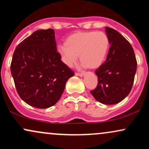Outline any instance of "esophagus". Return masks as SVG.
Returning <instances> with one entry per match:
<instances>
[{
  "label": "esophagus",
  "mask_w": 149,
  "mask_h": 149,
  "mask_svg": "<svg viewBox=\"0 0 149 149\" xmlns=\"http://www.w3.org/2000/svg\"><path fill=\"white\" fill-rule=\"evenodd\" d=\"M76 76H80V77H83V76H84V73H76Z\"/></svg>",
  "instance_id": "obj_1"
}]
</instances>
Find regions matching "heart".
<instances>
[{"mask_svg":"<svg viewBox=\"0 0 149 149\" xmlns=\"http://www.w3.org/2000/svg\"><path fill=\"white\" fill-rule=\"evenodd\" d=\"M109 47V38L104 32H78L68 38L66 44L58 46L57 50L61 61L69 67L76 62L80 54L82 67L95 69L104 61Z\"/></svg>","mask_w":149,"mask_h":149,"instance_id":"b5f03b06","label":"heart"}]
</instances>
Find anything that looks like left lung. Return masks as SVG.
Here are the masks:
<instances>
[{
	"mask_svg": "<svg viewBox=\"0 0 149 149\" xmlns=\"http://www.w3.org/2000/svg\"><path fill=\"white\" fill-rule=\"evenodd\" d=\"M105 31L111 46L106 61L95 71L97 87L90 92L97 102L111 105L130 92L137 63L132 47L120 33L110 27Z\"/></svg>",
	"mask_w": 149,
	"mask_h": 149,
	"instance_id": "obj_1",
	"label": "left lung"
}]
</instances>
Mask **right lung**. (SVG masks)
Here are the masks:
<instances>
[{"instance_id":"obj_1","label":"right lung","mask_w":149,"mask_h":149,"mask_svg":"<svg viewBox=\"0 0 149 149\" xmlns=\"http://www.w3.org/2000/svg\"><path fill=\"white\" fill-rule=\"evenodd\" d=\"M17 93L38 109L59 101L74 73L61 61L54 30H37L17 46L10 66Z\"/></svg>"}]
</instances>
